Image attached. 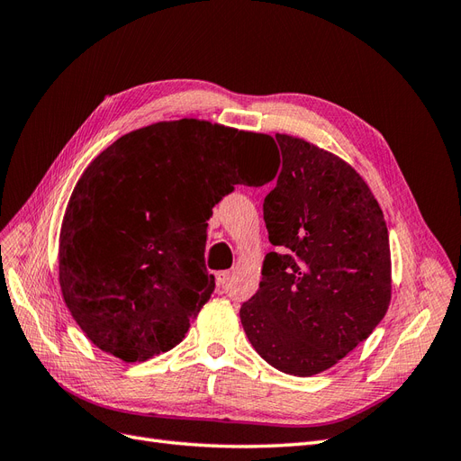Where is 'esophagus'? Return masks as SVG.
Masks as SVG:
<instances>
[{"label":"esophagus","mask_w":461,"mask_h":461,"mask_svg":"<svg viewBox=\"0 0 461 461\" xmlns=\"http://www.w3.org/2000/svg\"><path fill=\"white\" fill-rule=\"evenodd\" d=\"M229 281H230V271H219V273H215V283L221 288H225L229 285Z\"/></svg>","instance_id":"34e87169"}]
</instances>
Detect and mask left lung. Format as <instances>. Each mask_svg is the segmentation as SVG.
<instances>
[{
  "mask_svg": "<svg viewBox=\"0 0 461 461\" xmlns=\"http://www.w3.org/2000/svg\"><path fill=\"white\" fill-rule=\"evenodd\" d=\"M283 167L263 202L269 242L240 321L275 369L312 376L332 367L381 323L390 303V246L379 203L350 165L276 134Z\"/></svg>",
  "mask_w": 461,
  "mask_h": 461,
  "instance_id": "1",
  "label": "left lung"
}]
</instances>
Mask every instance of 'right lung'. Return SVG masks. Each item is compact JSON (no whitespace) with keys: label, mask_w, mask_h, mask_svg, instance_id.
<instances>
[{"label":"right lung","mask_w":461,"mask_h":461,"mask_svg":"<svg viewBox=\"0 0 461 461\" xmlns=\"http://www.w3.org/2000/svg\"><path fill=\"white\" fill-rule=\"evenodd\" d=\"M273 144L198 119L121 136L77 183L61 225L59 285L77 325L127 364L171 350L215 290L207 221Z\"/></svg>","instance_id":"add662e5"}]
</instances>
